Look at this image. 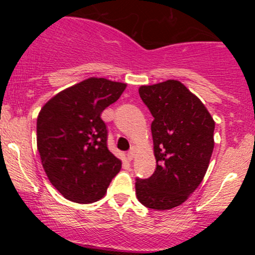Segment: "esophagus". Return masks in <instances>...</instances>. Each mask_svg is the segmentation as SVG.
Segmentation results:
<instances>
[{
  "label": "esophagus",
  "instance_id": "1",
  "mask_svg": "<svg viewBox=\"0 0 255 255\" xmlns=\"http://www.w3.org/2000/svg\"><path fill=\"white\" fill-rule=\"evenodd\" d=\"M134 157H135V147H131L130 150L128 151V153H127V159L128 160H131Z\"/></svg>",
  "mask_w": 255,
  "mask_h": 255
}]
</instances>
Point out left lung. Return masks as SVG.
<instances>
[{"instance_id":"obj_1","label":"left lung","mask_w":255,"mask_h":255,"mask_svg":"<svg viewBox=\"0 0 255 255\" xmlns=\"http://www.w3.org/2000/svg\"><path fill=\"white\" fill-rule=\"evenodd\" d=\"M153 116L151 124L156 170L136 178L135 194L144 206L170 210L198 188L209 168L215 121L200 99L177 80L139 89Z\"/></svg>"}]
</instances>
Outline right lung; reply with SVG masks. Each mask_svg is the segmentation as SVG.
Here are the masks:
<instances>
[{
  "instance_id": "right-lung-1",
  "label": "right lung",
  "mask_w": 255,
  "mask_h": 255,
  "mask_svg": "<svg viewBox=\"0 0 255 255\" xmlns=\"http://www.w3.org/2000/svg\"><path fill=\"white\" fill-rule=\"evenodd\" d=\"M126 84L90 78L57 93L37 119V147L48 178L64 198L79 204L101 199L121 170L108 150V129L101 118Z\"/></svg>"
}]
</instances>
